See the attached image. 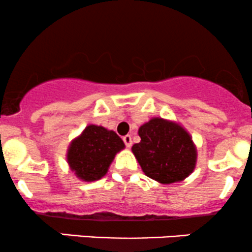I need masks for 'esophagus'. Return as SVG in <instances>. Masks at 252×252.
Here are the masks:
<instances>
[{
    "label": "esophagus",
    "instance_id": "1",
    "mask_svg": "<svg viewBox=\"0 0 252 252\" xmlns=\"http://www.w3.org/2000/svg\"><path fill=\"white\" fill-rule=\"evenodd\" d=\"M123 141H124V143H126V148H130V147H131V144H132L131 136H130V135H126V136H123Z\"/></svg>",
    "mask_w": 252,
    "mask_h": 252
}]
</instances>
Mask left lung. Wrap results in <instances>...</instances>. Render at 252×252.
<instances>
[{"label": "left lung", "mask_w": 252, "mask_h": 252, "mask_svg": "<svg viewBox=\"0 0 252 252\" xmlns=\"http://www.w3.org/2000/svg\"><path fill=\"white\" fill-rule=\"evenodd\" d=\"M140 143L132 146L136 160L148 178L163 185L180 182L192 174L196 147L184 126L154 117L138 129Z\"/></svg>", "instance_id": "8db88e82"}]
</instances>
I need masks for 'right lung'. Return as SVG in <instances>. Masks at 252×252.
<instances>
[{
    "label": "right lung",
    "instance_id": "1",
    "mask_svg": "<svg viewBox=\"0 0 252 252\" xmlns=\"http://www.w3.org/2000/svg\"><path fill=\"white\" fill-rule=\"evenodd\" d=\"M126 148L122 138L114 130L90 124L67 149V163L80 180L92 182L108 173L117 153Z\"/></svg>",
    "mask_w": 252,
    "mask_h": 252
}]
</instances>
